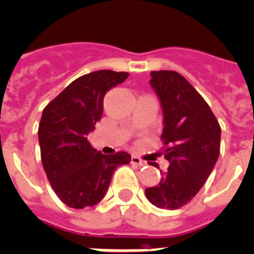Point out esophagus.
Returning a JSON list of instances; mask_svg holds the SVG:
<instances>
[{"instance_id":"obj_1","label":"esophagus","mask_w":254,"mask_h":254,"mask_svg":"<svg viewBox=\"0 0 254 254\" xmlns=\"http://www.w3.org/2000/svg\"><path fill=\"white\" fill-rule=\"evenodd\" d=\"M131 163L132 165H137V166H144V165H146L145 161H142L140 157L137 156H132L131 157Z\"/></svg>"}]
</instances>
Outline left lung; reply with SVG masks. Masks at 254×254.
<instances>
[{
	"label": "left lung",
	"mask_w": 254,
	"mask_h": 254,
	"mask_svg": "<svg viewBox=\"0 0 254 254\" xmlns=\"http://www.w3.org/2000/svg\"><path fill=\"white\" fill-rule=\"evenodd\" d=\"M150 84L163 110V156L170 162L160 183L145 190L161 209L175 210L196 196L219 156L221 126L202 96L177 71H152ZM157 167V166H156Z\"/></svg>",
	"instance_id": "1"
}]
</instances>
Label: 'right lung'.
Segmentation results:
<instances>
[{"label": "right lung", "mask_w": 254, "mask_h": 254, "mask_svg": "<svg viewBox=\"0 0 254 254\" xmlns=\"http://www.w3.org/2000/svg\"><path fill=\"white\" fill-rule=\"evenodd\" d=\"M128 75L112 70L83 75L44 109L39 125L41 162L50 186L67 206L83 209L100 202L114 170L131 161L126 152L102 154L87 139L101 119L106 92Z\"/></svg>", "instance_id": "add662e5"}]
</instances>
